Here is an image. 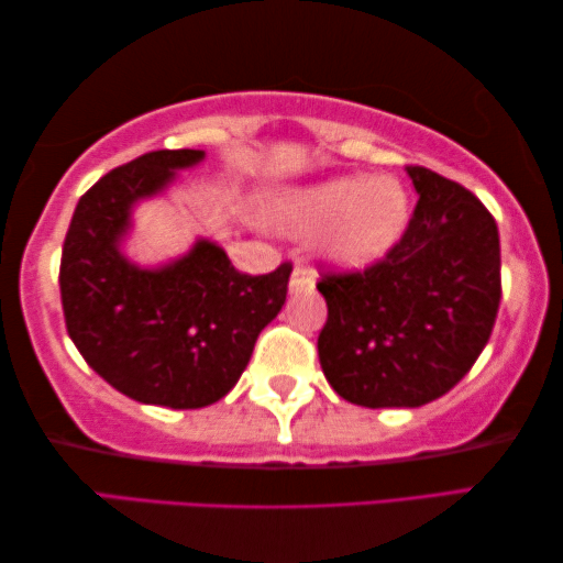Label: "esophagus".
<instances>
[{
    "label": "esophagus",
    "instance_id": "1",
    "mask_svg": "<svg viewBox=\"0 0 563 563\" xmlns=\"http://www.w3.org/2000/svg\"><path fill=\"white\" fill-rule=\"evenodd\" d=\"M289 289L291 291H311V289H314V272L307 269V266H297V269L291 272Z\"/></svg>",
    "mask_w": 563,
    "mask_h": 563
}]
</instances>
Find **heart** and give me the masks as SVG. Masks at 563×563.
<instances>
[{"mask_svg":"<svg viewBox=\"0 0 563 563\" xmlns=\"http://www.w3.org/2000/svg\"><path fill=\"white\" fill-rule=\"evenodd\" d=\"M262 213L284 233L314 236L322 256L342 269H365L402 239L410 198L393 176L340 173L272 196Z\"/></svg>","mask_w":563,"mask_h":563,"instance_id":"b5f03b06","label":"heart"}]
</instances>
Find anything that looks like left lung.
Instances as JSON below:
<instances>
[{
  "instance_id": "obj_1",
  "label": "left lung",
  "mask_w": 563,
  "mask_h": 563,
  "mask_svg": "<svg viewBox=\"0 0 563 563\" xmlns=\"http://www.w3.org/2000/svg\"><path fill=\"white\" fill-rule=\"evenodd\" d=\"M418 206L365 272L324 274L317 350L327 383L362 408H420L455 387L488 344L500 305V241L486 206L408 166Z\"/></svg>"
}]
</instances>
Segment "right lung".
Here are the masks:
<instances>
[{
	"label": "right lung",
	"instance_id": "1",
	"mask_svg": "<svg viewBox=\"0 0 563 563\" xmlns=\"http://www.w3.org/2000/svg\"><path fill=\"white\" fill-rule=\"evenodd\" d=\"M203 155L153 151L102 176L77 201L59 262L67 334L85 362L118 393L173 410L206 408L239 383L291 274H241L209 239L153 269L123 254L135 203Z\"/></svg>",
	"mask_w": 563,
	"mask_h": 563
}]
</instances>
